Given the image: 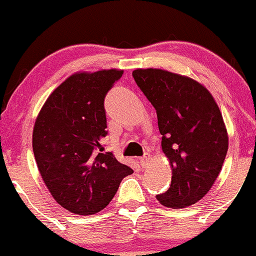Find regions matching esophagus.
I'll return each mask as SVG.
<instances>
[{
	"label": "esophagus",
	"mask_w": 256,
	"mask_h": 256,
	"mask_svg": "<svg viewBox=\"0 0 256 256\" xmlns=\"http://www.w3.org/2000/svg\"><path fill=\"white\" fill-rule=\"evenodd\" d=\"M148 162H150V154H144V157H141V158H140V164L142 167H146L147 164H148Z\"/></svg>",
	"instance_id": "obj_1"
}]
</instances>
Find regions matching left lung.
Listing matches in <instances>:
<instances>
[{"instance_id": "obj_1", "label": "left lung", "mask_w": 256, "mask_h": 256, "mask_svg": "<svg viewBox=\"0 0 256 256\" xmlns=\"http://www.w3.org/2000/svg\"><path fill=\"white\" fill-rule=\"evenodd\" d=\"M132 76L157 112L162 151L172 168L168 190L156 198L168 208L202 200L216 182L228 151L220 110L206 86L162 69H136Z\"/></svg>"}]
</instances>
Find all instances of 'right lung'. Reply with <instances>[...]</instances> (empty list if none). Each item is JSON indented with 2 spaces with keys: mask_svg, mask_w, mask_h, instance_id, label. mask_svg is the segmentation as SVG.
Instances as JSON below:
<instances>
[{
  "mask_svg": "<svg viewBox=\"0 0 256 256\" xmlns=\"http://www.w3.org/2000/svg\"><path fill=\"white\" fill-rule=\"evenodd\" d=\"M124 70L79 72L48 96L33 128V154L56 202L79 216L102 210L132 170L112 152L102 154L108 135L104 99Z\"/></svg>",
  "mask_w": 256,
  "mask_h": 256,
  "instance_id": "obj_1",
  "label": "right lung"
}]
</instances>
